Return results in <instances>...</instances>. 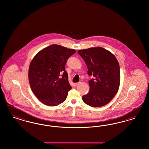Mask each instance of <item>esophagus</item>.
<instances>
[{"label": "esophagus", "mask_w": 149, "mask_h": 149, "mask_svg": "<svg viewBox=\"0 0 149 149\" xmlns=\"http://www.w3.org/2000/svg\"><path fill=\"white\" fill-rule=\"evenodd\" d=\"M79 84V83H74V84H73V85L74 86H76L77 85H78Z\"/></svg>", "instance_id": "1"}]
</instances>
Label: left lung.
<instances>
[{"mask_svg":"<svg viewBox=\"0 0 149 149\" xmlns=\"http://www.w3.org/2000/svg\"><path fill=\"white\" fill-rule=\"evenodd\" d=\"M79 55L85 61L89 76L90 91L83 96V100L93 107L108 104L118 91L120 83L119 63L111 52L102 47L79 50Z\"/></svg>","mask_w":149,"mask_h":149,"instance_id":"obj_1","label":"left lung"}]
</instances>
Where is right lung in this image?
I'll list each match as a JSON object with an SVG mask.
<instances>
[{"mask_svg": "<svg viewBox=\"0 0 149 149\" xmlns=\"http://www.w3.org/2000/svg\"><path fill=\"white\" fill-rule=\"evenodd\" d=\"M73 49L52 45L40 51L31 61L29 71L31 88L42 103L56 106L64 102L71 89L65 70Z\"/></svg>", "mask_w": 149, "mask_h": 149, "instance_id": "obj_1", "label": "right lung"}]
</instances>
